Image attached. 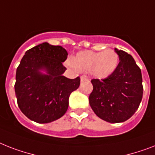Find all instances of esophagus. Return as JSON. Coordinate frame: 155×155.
Instances as JSON below:
<instances>
[{"label": "esophagus", "instance_id": "obj_1", "mask_svg": "<svg viewBox=\"0 0 155 155\" xmlns=\"http://www.w3.org/2000/svg\"><path fill=\"white\" fill-rule=\"evenodd\" d=\"M80 80H81V82L85 81V80H88V79L85 76V75H82L81 77H80Z\"/></svg>", "mask_w": 155, "mask_h": 155}]
</instances>
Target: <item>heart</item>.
<instances>
[{
  "instance_id": "heart-1",
  "label": "heart",
  "mask_w": 155,
  "mask_h": 155,
  "mask_svg": "<svg viewBox=\"0 0 155 155\" xmlns=\"http://www.w3.org/2000/svg\"><path fill=\"white\" fill-rule=\"evenodd\" d=\"M119 62V55L111 49L95 52L80 51L68 60V65L74 70L91 72L94 76L104 79L113 73Z\"/></svg>"
}]
</instances>
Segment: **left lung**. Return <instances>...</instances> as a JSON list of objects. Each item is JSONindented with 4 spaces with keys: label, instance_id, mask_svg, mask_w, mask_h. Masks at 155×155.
I'll return each mask as SVG.
<instances>
[{
    "label": "left lung",
    "instance_id": "8db88e82",
    "mask_svg": "<svg viewBox=\"0 0 155 155\" xmlns=\"http://www.w3.org/2000/svg\"><path fill=\"white\" fill-rule=\"evenodd\" d=\"M119 63L105 79L91 80L93 90L89 104L100 119L109 123H122L135 113L143 95L141 69L130 54L114 48Z\"/></svg>",
    "mask_w": 155,
    "mask_h": 155
}]
</instances>
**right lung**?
<instances>
[{
	"label": "right lung",
	"instance_id": "obj_1",
	"mask_svg": "<svg viewBox=\"0 0 155 155\" xmlns=\"http://www.w3.org/2000/svg\"><path fill=\"white\" fill-rule=\"evenodd\" d=\"M68 52L61 46L43 43L25 52L16 68L15 93L25 116L38 123H48L62 117L68 99L79 87L80 78L68 79L63 62ZM45 69L46 75L39 71Z\"/></svg>",
	"mask_w": 155,
	"mask_h": 155
}]
</instances>
